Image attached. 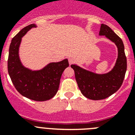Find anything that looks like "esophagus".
I'll list each match as a JSON object with an SVG mask.
<instances>
[{
	"label": "esophagus",
	"instance_id": "esophagus-1",
	"mask_svg": "<svg viewBox=\"0 0 135 135\" xmlns=\"http://www.w3.org/2000/svg\"><path fill=\"white\" fill-rule=\"evenodd\" d=\"M68 61L70 65H71V64H73L74 62V59L72 58V57H70V58H68Z\"/></svg>",
	"mask_w": 135,
	"mask_h": 135
}]
</instances>
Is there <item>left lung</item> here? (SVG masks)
<instances>
[{"mask_svg":"<svg viewBox=\"0 0 135 135\" xmlns=\"http://www.w3.org/2000/svg\"><path fill=\"white\" fill-rule=\"evenodd\" d=\"M99 36H105L115 43L118 48V58L112 70L106 74L94 73L80 68L76 64L71 65L74 70L75 78L81 93L86 98L101 100L115 93L122 84L127 68L126 57L123 42L109 26L101 24Z\"/></svg>","mask_w":135,"mask_h":135,"instance_id":"1","label":"left lung"}]
</instances>
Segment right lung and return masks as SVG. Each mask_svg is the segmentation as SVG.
I'll return each instance as SVG.
<instances>
[{"label":"right lung","mask_w":135,"mask_h":135,"mask_svg":"<svg viewBox=\"0 0 135 135\" xmlns=\"http://www.w3.org/2000/svg\"><path fill=\"white\" fill-rule=\"evenodd\" d=\"M33 27H36L34 23L26 26L12 39L8 72L14 86L21 95L34 101H45L56 95L63 71L69 66V63L65 59L50 63L40 70H32L23 66L19 55L20 46L22 37Z\"/></svg>","instance_id":"1"}]
</instances>
